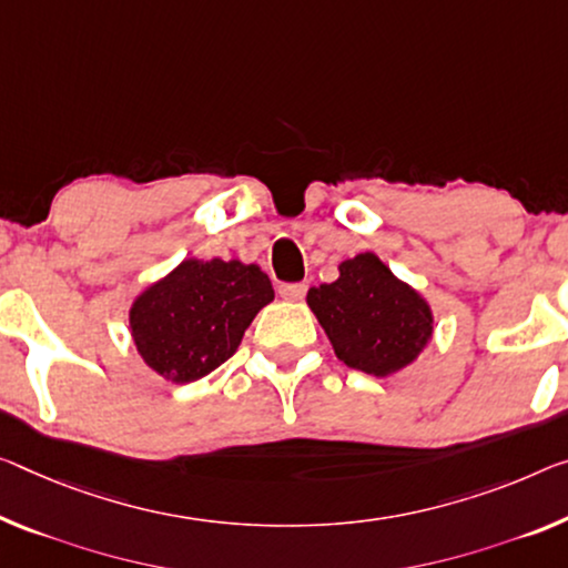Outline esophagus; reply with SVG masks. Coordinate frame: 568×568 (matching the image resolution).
I'll list each match as a JSON object with an SVG mask.
<instances>
[{"instance_id":"esophagus-1","label":"esophagus","mask_w":568,"mask_h":568,"mask_svg":"<svg viewBox=\"0 0 568 568\" xmlns=\"http://www.w3.org/2000/svg\"><path fill=\"white\" fill-rule=\"evenodd\" d=\"M307 294V284H282L278 286V296L290 302H300Z\"/></svg>"}]
</instances>
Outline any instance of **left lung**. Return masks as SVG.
I'll return each instance as SVG.
<instances>
[{"mask_svg":"<svg viewBox=\"0 0 568 568\" xmlns=\"http://www.w3.org/2000/svg\"><path fill=\"white\" fill-rule=\"evenodd\" d=\"M307 304L335 355L368 375L396 373L432 337V310L375 254L339 264V278L310 290Z\"/></svg>","mask_w":568,"mask_h":568,"instance_id":"1","label":"left lung"}]
</instances>
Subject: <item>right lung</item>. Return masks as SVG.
Returning a JSON list of instances; mask_svg holds the SVG:
<instances>
[{
  "label": "right lung",
  "mask_w": 568,
  "mask_h": 568,
  "mask_svg": "<svg viewBox=\"0 0 568 568\" xmlns=\"http://www.w3.org/2000/svg\"><path fill=\"white\" fill-rule=\"evenodd\" d=\"M272 300V282L256 264L187 258L134 302L136 351L164 378L197 381L239 351L251 320Z\"/></svg>",
  "instance_id": "obj_1"
}]
</instances>
